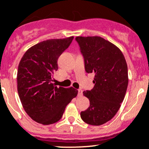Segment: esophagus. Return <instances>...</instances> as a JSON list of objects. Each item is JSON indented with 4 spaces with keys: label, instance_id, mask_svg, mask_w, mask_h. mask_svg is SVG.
<instances>
[{
    "label": "esophagus",
    "instance_id": "obj_1",
    "mask_svg": "<svg viewBox=\"0 0 149 149\" xmlns=\"http://www.w3.org/2000/svg\"><path fill=\"white\" fill-rule=\"evenodd\" d=\"M83 95V91L81 89H79L78 90V96L81 97Z\"/></svg>",
    "mask_w": 149,
    "mask_h": 149
}]
</instances>
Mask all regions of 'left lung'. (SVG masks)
<instances>
[{"instance_id":"1","label":"left lung","mask_w":149,"mask_h":149,"mask_svg":"<svg viewBox=\"0 0 149 149\" xmlns=\"http://www.w3.org/2000/svg\"><path fill=\"white\" fill-rule=\"evenodd\" d=\"M85 70L94 73V87L83 92L90 106L81 111L88 124L100 126L110 120L118 112L127 90L128 78L126 59L120 50L99 36H78Z\"/></svg>"}]
</instances>
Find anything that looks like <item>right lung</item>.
<instances>
[{
	"instance_id": "add662e5",
	"label": "right lung",
	"mask_w": 149,
	"mask_h": 149,
	"mask_svg": "<svg viewBox=\"0 0 149 149\" xmlns=\"http://www.w3.org/2000/svg\"><path fill=\"white\" fill-rule=\"evenodd\" d=\"M73 36L49 39L30 48L19 63L17 73L18 93L23 107L33 120L43 125L61 118L67 105L78 90L57 87L53 76L58 70V59L68 48Z\"/></svg>"
}]
</instances>
